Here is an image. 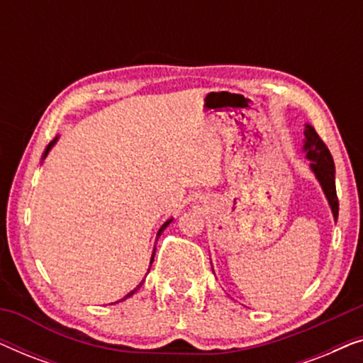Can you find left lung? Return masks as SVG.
I'll return each mask as SVG.
<instances>
[{
	"mask_svg": "<svg viewBox=\"0 0 363 363\" xmlns=\"http://www.w3.org/2000/svg\"><path fill=\"white\" fill-rule=\"evenodd\" d=\"M306 143L304 150L306 157L312 162L311 168L315 173L317 180L322 185L329 205L334 213V218L337 220L339 216V198H337L335 191V165L334 158H332L329 148L324 143V140L319 137V133L315 132L314 127L306 125Z\"/></svg>",
	"mask_w": 363,
	"mask_h": 363,
	"instance_id": "1",
	"label": "left lung"
}]
</instances>
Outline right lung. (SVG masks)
<instances>
[{
  "instance_id": "add662e5",
  "label": "right lung",
  "mask_w": 363,
  "mask_h": 363,
  "mask_svg": "<svg viewBox=\"0 0 363 363\" xmlns=\"http://www.w3.org/2000/svg\"><path fill=\"white\" fill-rule=\"evenodd\" d=\"M56 140H57V138H54V140H52L51 143H49V145L46 147V150H44V153H43V158H46V155H48V152H49V150H51V147L54 145V143H56ZM170 221H172V220H168V221L165 223V225H163V226L160 228V230H158V233H157V238H160V235H162V233H163V230H165V228H167L168 225H170ZM153 256H155V252H153V255H152V261H153ZM142 284H143V281L140 282V284H138V286L135 287V289H133V291H130V292H128V294H127L125 297H123V299H121V301H125V299H127V297H130L132 294H135V292L138 291V287H140Z\"/></svg>"
}]
</instances>
